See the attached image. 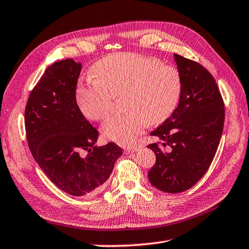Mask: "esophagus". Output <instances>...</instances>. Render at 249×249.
Returning a JSON list of instances; mask_svg holds the SVG:
<instances>
[{
  "label": "esophagus",
  "instance_id": "obj_1",
  "mask_svg": "<svg viewBox=\"0 0 249 249\" xmlns=\"http://www.w3.org/2000/svg\"><path fill=\"white\" fill-rule=\"evenodd\" d=\"M139 148L140 147H138V146H130V147H126L125 149H124V152H125V154H132V153H136V152H138L139 151Z\"/></svg>",
  "mask_w": 249,
  "mask_h": 249
}]
</instances>
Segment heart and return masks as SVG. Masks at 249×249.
Segmentation results:
<instances>
[{"label": "heart", "mask_w": 249, "mask_h": 249, "mask_svg": "<svg viewBox=\"0 0 249 249\" xmlns=\"http://www.w3.org/2000/svg\"><path fill=\"white\" fill-rule=\"evenodd\" d=\"M94 79H80L74 97L79 111L91 121L111 112L113 97L123 95L126 113L109 119L102 127L107 140L130 145L148 124L157 125L175 111L181 95L180 73L151 57L118 53L104 57L91 69Z\"/></svg>", "instance_id": "obj_1"}]
</instances>
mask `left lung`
<instances>
[{"mask_svg": "<svg viewBox=\"0 0 249 249\" xmlns=\"http://www.w3.org/2000/svg\"><path fill=\"white\" fill-rule=\"evenodd\" d=\"M182 90L175 111L152 136L162 140L149 147L156 163L148 172L155 188L180 193L205 175L214 158L223 134L224 101L211 73L200 63L174 54Z\"/></svg>", "mask_w": 249, "mask_h": 249, "instance_id": "obj_1", "label": "left lung"}]
</instances>
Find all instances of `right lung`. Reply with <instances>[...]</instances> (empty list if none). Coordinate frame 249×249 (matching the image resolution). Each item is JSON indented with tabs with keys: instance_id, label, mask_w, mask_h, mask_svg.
<instances>
[{
	"instance_id": "1",
	"label": "right lung",
	"mask_w": 249,
	"mask_h": 249,
	"mask_svg": "<svg viewBox=\"0 0 249 249\" xmlns=\"http://www.w3.org/2000/svg\"><path fill=\"white\" fill-rule=\"evenodd\" d=\"M82 63L69 58L46 69L25 107V131L34 159L57 188L73 196L103 188L122 148L97 147L98 131L79 111L74 89Z\"/></svg>"
}]
</instances>
